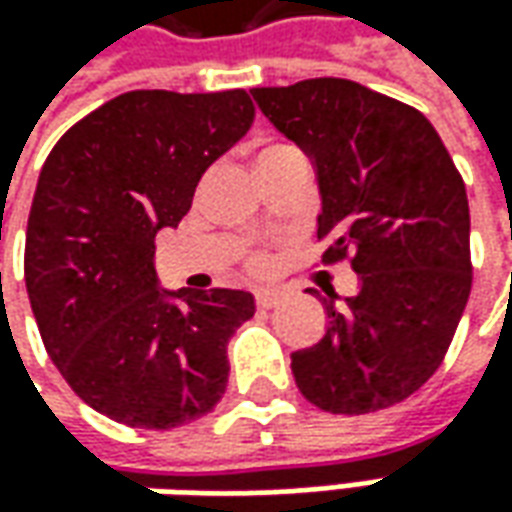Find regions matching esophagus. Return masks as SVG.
<instances>
[{"instance_id":"esophagus-1","label":"esophagus","mask_w":512,"mask_h":512,"mask_svg":"<svg viewBox=\"0 0 512 512\" xmlns=\"http://www.w3.org/2000/svg\"><path fill=\"white\" fill-rule=\"evenodd\" d=\"M283 300V291L277 289H260L255 294V303L260 306V309H272V306H277Z\"/></svg>"}]
</instances>
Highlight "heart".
<instances>
[{
    "mask_svg": "<svg viewBox=\"0 0 512 512\" xmlns=\"http://www.w3.org/2000/svg\"><path fill=\"white\" fill-rule=\"evenodd\" d=\"M249 266H252L255 272H266V269H269V255L257 252V255L249 257Z\"/></svg>",
    "mask_w": 512,
    "mask_h": 512,
    "instance_id": "b5f03b06",
    "label": "heart"
}]
</instances>
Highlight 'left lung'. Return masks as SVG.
I'll return each instance as SVG.
<instances>
[{"label":"left lung","mask_w":512,"mask_h":512,"mask_svg":"<svg viewBox=\"0 0 512 512\" xmlns=\"http://www.w3.org/2000/svg\"><path fill=\"white\" fill-rule=\"evenodd\" d=\"M252 96L314 164L323 260L351 255L360 274L354 297H323L326 334L291 354L294 382L328 414L391 408L442 365L467 306L465 181L425 115L357 81L306 79Z\"/></svg>","instance_id":"left-lung-1"}]
</instances>
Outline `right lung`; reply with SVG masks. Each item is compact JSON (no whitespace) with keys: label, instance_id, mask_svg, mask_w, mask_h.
Returning a JSON list of instances; mask_svg holds the SVG:
<instances>
[{"label":"right lung","instance_id":"obj_1","mask_svg":"<svg viewBox=\"0 0 512 512\" xmlns=\"http://www.w3.org/2000/svg\"><path fill=\"white\" fill-rule=\"evenodd\" d=\"M255 121L246 90L121 93L47 155L25 238V283L47 354L93 411L169 431L226 391V345L255 314L238 289H158L155 235Z\"/></svg>","mask_w":512,"mask_h":512}]
</instances>
